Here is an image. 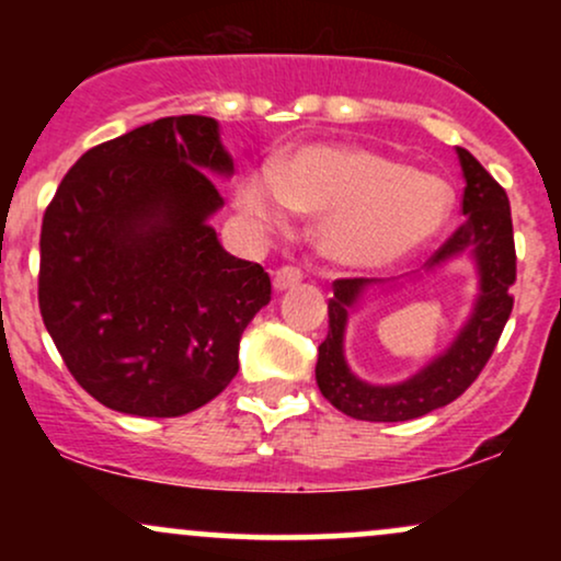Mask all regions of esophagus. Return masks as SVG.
Listing matches in <instances>:
<instances>
[{
  "mask_svg": "<svg viewBox=\"0 0 561 561\" xmlns=\"http://www.w3.org/2000/svg\"><path fill=\"white\" fill-rule=\"evenodd\" d=\"M300 279H302L300 268L282 266V268H276V272H274V289H276V293H285V289L300 285Z\"/></svg>",
  "mask_w": 561,
  "mask_h": 561,
  "instance_id": "esophagus-1",
  "label": "esophagus"
}]
</instances>
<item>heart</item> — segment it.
<instances>
[{
	"label": "heart",
	"instance_id": "1",
	"mask_svg": "<svg viewBox=\"0 0 561 561\" xmlns=\"http://www.w3.org/2000/svg\"><path fill=\"white\" fill-rule=\"evenodd\" d=\"M450 205L443 179L351 145L300 147L237 190V210L261 231L287 229L293 214L319 218L321 255L347 268L405 261L446 227Z\"/></svg>",
	"mask_w": 561,
	"mask_h": 561
}]
</instances>
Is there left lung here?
Wrapping results in <instances>:
<instances>
[{
	"label": "left lung",
	"instance_id": "obj_1",
	"mask_svg": "<svg viewBox=\"0 0 561 561\" xmlns=\"http://www.w3.org/2000/svg\"><path fill=\"white\" fill-rule=\"evenodd\" d=\"M465 197L461 214L465 224L430 259V272L454 259H469L478 272V298L472 313L446 351L437 353L416 375L403 382H366L345 362L347 319L356 311L369 285L377 279H337L330 300V332L319 345L317 385L321 396L334 409L364 422H405L448 405L478 379L491 358L501 332H504L514 298L512 285L517 279L514 231L508 197L501 184L478 163L472 152L456 147Z\"/></svg>",
	"mask_w": 561,
	"mask_h": 561
}]
</instances>
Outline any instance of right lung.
Wrapping results in <instances>:
<instances>
[{"mask_svg":"<svg viewBox=\"0 0 561 561\" xmlns=\"http://www.w3.org/2000/svg\"><path fill=\"white\" fill-rule=\"evenodd\" d=\"M218 121L176 115L76 160L42 221L38 308L89 396L134 416H182L237 375L240 337L272 300L210 216L231 176Z\"/></svg>","mask_w":561,"mask_h":561,"instance_id":"obj_1","label":"right lung"}]
</instances>
